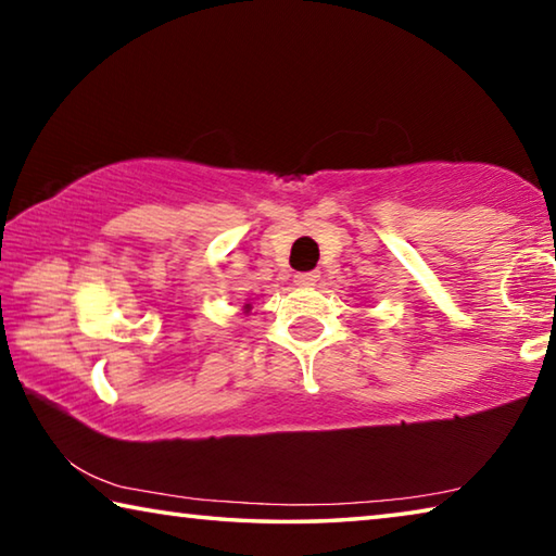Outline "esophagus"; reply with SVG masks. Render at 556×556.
<instances>
[{
  "mask_svg": "<svg viewBox=\"0 0 556 556\" xmlns=\"http://www.w3.org/2000/svg\"><path fill=\"white\" fill-rule=\"evenodd\" d=\"M318 279H321L318 271H299V275H294V285L308 289V287H316Z\"/></svg>",
  "mask_w": 556,
  "mask_h": 556,
  "instance_id": "esophagus-1",
  "label": "esophagus"
}]
</instances>
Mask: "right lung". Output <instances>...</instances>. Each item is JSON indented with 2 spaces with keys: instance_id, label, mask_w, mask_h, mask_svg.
<instances>
[{
  "instance_id": "add662e5",
  "label": "right lung",
  "mask_w": 556,
  "mask_h": 556,
  "mask_svg": "<svg viewBox=\"0 0 556 556\" xmlns=\"http://www.w3.org/2000/svg\"><path fill=\"white\" fill-rule=\"evenodd\" d=\"M250 312H252V304H244L242 306V314H250Z\"/></svg>"
}]
</instances>
